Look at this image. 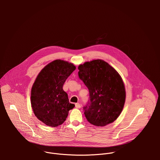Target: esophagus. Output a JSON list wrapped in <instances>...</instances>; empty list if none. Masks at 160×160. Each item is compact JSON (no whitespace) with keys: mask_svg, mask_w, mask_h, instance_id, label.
<instances>
[{"mask_svg":"<svg viewBox=\"0 0 160 160\" xmlns=\"http://www.w3.org/2000/svg\"><path fill=\"white\" fill-rule=\"evenodd\" d=\"M75 107L77 108H81V105L79 104V103H76L75 104Z\"/></svg>","mask_w":160,"mask_h":160,"instance_id":"obj_1","label":"esophagus"}]
</instances>
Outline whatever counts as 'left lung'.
I'll return each instance as SVG.
<instances>
[{
    "label": "left lung",
    "instance_id": "left-lung-1",
    "mask_svg": "<svg viewBox=\"0 0 160 160\" xmlns=\"http://www.w3.org/2000/svg\"><path fill=\"white\" fill-rule=\"evenodd\" d=\"M78 69L79 78L89 90L90 102L84 108L87 121L98 127L115 121L123 109L126 98L120 74L102 59L85 62Z\"/></svg>",
    "mask_w": 160,
    "mask_h": 160
}]
</instances>
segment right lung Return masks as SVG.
I'll return each mask as SVG.
<instances>
[{
	"instance_id": "right-lung-1",
	"label": "right lung",
	"mask_w": 160,
	"mask_h": 160,
	"mask_svg": "<svg viewBox=\"0 0 160 160\" xmlns=\"http://www.w3.org/2000/svg\"><path fill=\"white\" fill-rule=\"evenodd\" d=\"M76 66L61 59L45 66L38 74L31 90V105L35 117L48 126L62 124L75 104L69 102L62 86Z\"/></svg>"
}]
</instances>
